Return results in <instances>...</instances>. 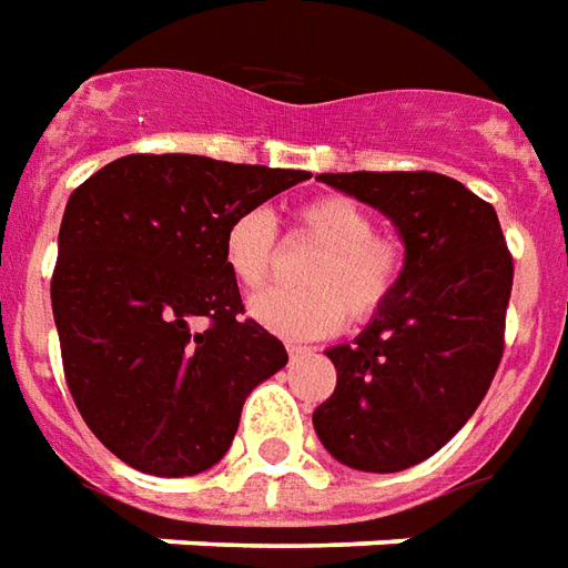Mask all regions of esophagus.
<instances>
[{
	"label": "esophagus",
	"instance_id": "1",
	"mask_svg": "<svg viewBox=\"0 0 568 568\" xmlns=\"http://www.w3.org/2000/svg\"><path fill=\"white\" fill-rule=\"evenodd\" d=\"M287 355H291V361H296V357L308 355V348L305 345H287Z\"/></svg>",
	"mask_w": 568,
	"mask_h": 568
}]
</instances>
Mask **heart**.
<instances>
[{
  "instance_id": "b5f03b06",
  "label": "heart",
  "mask_w": 568,
  "mask_h": 568,
  "mask_svg": "<svg viewBox=\"0 0 568 568\" xmlns=\"http://www.w3.org/2000/svg\"><path fill=\"white\" fill-rule=\"evenodd\" d=\"M296 235L321 247L305 268L308 291H268L253 296L251 315L284 339H315L339 327L376 317L400 284L404 253L385 235L367 207L345 195H321L296 211ZM229 275L244 291L268 284L277 260V229L263 207L239 213L223 235Z\"/></svg>"
}]
</instances>
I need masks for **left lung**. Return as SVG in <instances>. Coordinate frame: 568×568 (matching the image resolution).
<instances>
[{
	"instance_id": "obj_1",
	"label": "left lung",
	"mask_w": 568,
	"mask_h": 568,
	"mask_svg": "<svg viewBox=\"0 0 568 568\" xmlns=\"http://www.w3.org/2000/svg\"><path fill=\"white\" fill-rule=\"evenodd\" d=\"M379 207L406 256L400 284L352 345L329 348L336 388L315 432L342 465L392 474L434 456L474 416L505 352L514 260L496 207L432 171L321 174Z\"/></svg>"
}]
</instances>
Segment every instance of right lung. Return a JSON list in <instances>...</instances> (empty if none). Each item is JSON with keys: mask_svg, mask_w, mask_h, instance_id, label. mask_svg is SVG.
Returning a JSON list of instances; mask_svg holds the SVG:
<instances>
[{"mask_svg": "<svg viewBox=\"0 0 568 568\" xmlns=\"http://www.w3.org/2000/svg\"><path fill=\"white\" fill-rule=\"evenodd\" d=\"M305 171L207 155H124L67 201L51 277L63 376L124 465L192 477L226 456L247 394L287 364L244 317L223 235Z\"/></svg>", "mask_w": 568, "mask_h": 568, "instance_id": "right-lung-1", "label": "right lung"}]
</instances>
